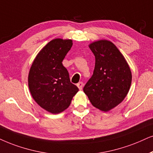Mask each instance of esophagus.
I'll return each instance as SVG.
<instances>
[{
	"label": "esophagus",
	"instance_id": "obj_1",
	"mask_svg": "<svg viewBox=\"0 0 153 153\" xmlns=\"http://www.w3.org/2000/svg\"><path fill=\"white\" fill-rule=\"evenodd\" d=\"M77 86H78V88H79V90H82V88H83V83L82 82H78V84H77Z\"/></svg>",
	"mask_w": 153,
	"mask_h": 153
}]
</instances>
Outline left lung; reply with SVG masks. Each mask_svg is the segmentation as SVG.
Instances as JSON below:
<instances>
[{
    "label": "left lung",
    "mask_w": 153,
    "mask_h": 153,
    "mask_svg": "<svg viewBox=\"0 0 153 153\" xmlns=\"http://www.w3.org/2000/svg\"><path fill=\"white\" fill-rule=\"evenodd\" d=\"M89 48L95 56V65L83 91L94 107L109 111L128 94L132 81L131 68L123 54L109 40L93 42Z\"/></svg>",
    "instance_id": "left-lung-1"
}]
</instances>
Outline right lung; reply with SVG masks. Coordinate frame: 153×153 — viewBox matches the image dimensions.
Returning <instances> with one entry per match:
<instances>
[{
    "label": "right lung",
    "mask_w": 153,
    "mask_h": 153,
    "mask_svg": "<svg viewBox=\"0 0 153 153\" xmlns=\"http://www.w3.org/2000/svg\"><path fill=\"white\" fill-rule=\"evenodd\" d=\"M72 46L71 39L50 41L37 53L29 72L28 86L34 101L54 114L66 109L79 90L62 63Z\"/></svg>",
    "instance_id": "add662e5"
}]
</instances>
